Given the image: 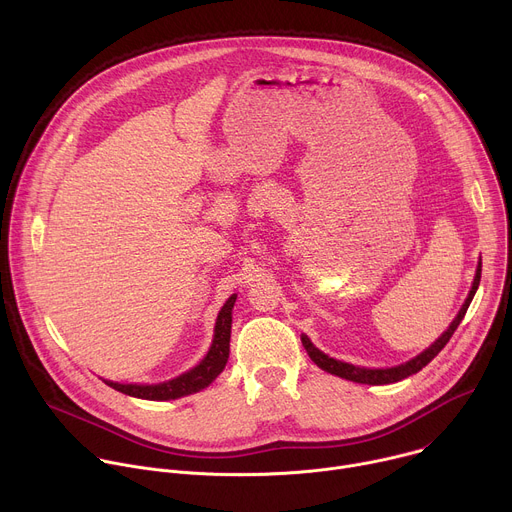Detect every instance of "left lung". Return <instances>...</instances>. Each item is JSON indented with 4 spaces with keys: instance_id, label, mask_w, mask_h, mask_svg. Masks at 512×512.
<instances>
[{
    "instance_id": "1",
    "label": "left lung",
    "mask_w": 512,
    "mask_h": 512,
    "mask_svg": "<svg viewBox=\"0 0 512 512\" xmlns=\"http://www.w3.org/2000/svg\"><path fill=\"white\" fill-rule=\"evenodd\" d=\"M480 273H482V263H478V269H476V277H474V283H472V289L470 294L460 310V314L456 316V320L450 324V328L437 338L427 350H423L419 356H415L413 360L405 362V364H399V367H393V369H364V367H354V364H348V362H342V360H336V358H330L328 354H324L322 350H318L308 336L302 334V344L306 348V352L310 354V358L318 364V367L330 375H336V377H342L346 381H354V383H362V385H389V383H397L401 379H407L409 375H415L419 373L425 364L429 360H433L437 354H440V350L450 342L452 334L456 332V328L460 326V322L464 320L466 316V310L476 294L478 289V283H480Z\"/></svg>"
}]
</instances>
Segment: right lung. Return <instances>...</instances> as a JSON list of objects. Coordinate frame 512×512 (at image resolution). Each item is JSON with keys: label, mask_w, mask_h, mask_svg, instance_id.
Segmentation results:
<instances>
[{"label": "right lung", "mask_w": 512, "mask_h": 512, "mask_svg": "<svg viewBox=\"0 0 512 512\" xmlns=\"http://www.w3.org/2000/svg\"><path fill=\"white\" fill-rule=\"evenodd\" d=\"M235 300H237V296H231L227 300V304L223 306V310L218 312L212 346H210L208 354L204 356V360L200 364H196L192 371H188L168 383H160V385H119V383H111V381H105V383L119 393L139 397V399H152V401L178 399V397H184V395H190V393H196V391L208 387L218 375L223 373L225 364L229 360L231 322H233L231 312H233Z\"/></svg>", "instance_id": "1"}]
</instances>
